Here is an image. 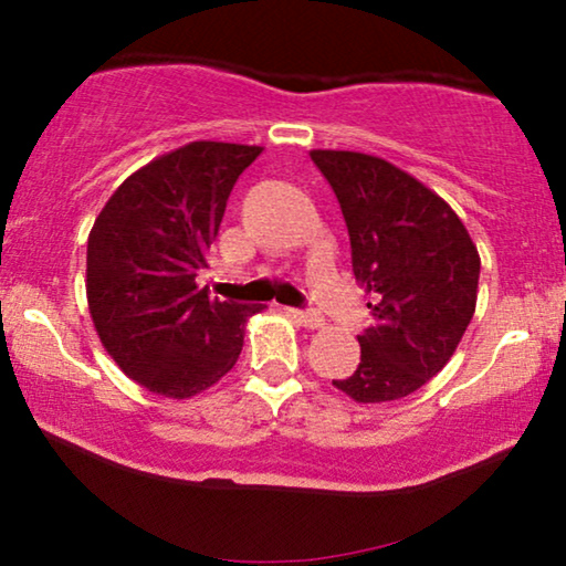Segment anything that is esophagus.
I'll return each instance as SVG.
<instances>
[{"label": "esophagus", "mask_w": 566, "mask_h": 566, "mask_svg": "<svg viewBox=\"0 0 566 566\" xmlns=\"http://www.w3.org/2000/svg\"><path fill=\"white\" fill-rule=\"evenodd\" d=\"M289 316H293V319L304 324V327H312V329L322 327V324H324L322 314L319 312H312V308H289Z\"/></svg>", "instance_id": "obj_1"}]
</instances>
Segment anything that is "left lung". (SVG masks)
<instances>
[{
    "label": "left lung",
    "instance_id": "1",
    "mask_svg": "<svg viewBox=\"0 0 566 566\" xmlns=\"http://www.w3.org/2000/svg\"><path fill=\"white\" fill-rule=\"evenodd\" d=\"M350 237L374 322L339 391L363 405L412 394L451 360L476 308L479 254L453 208L412 175L358 151H312Z\"/></svg>",
    "mask_w": 566,
    "mask_h": 566
}]
</instances>
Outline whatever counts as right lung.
<instances>
[{"instance_id":"obj_1","label":"right lung","mask_w":566,"mask_h":566,"mask_svg":"<svg viewBox=\"0 0 566 566\" xmlns=\"http://www.w3.org/2000/svg\"><path fill=\"white\" fill-rule=\"evenodd\" d=\"M260 146L192 142L149 161L113 192L87 242V301L123 374L169 399L227 376L258 304L208 296V268L234 182Z\"/></svg>"}]
</instances>
